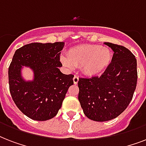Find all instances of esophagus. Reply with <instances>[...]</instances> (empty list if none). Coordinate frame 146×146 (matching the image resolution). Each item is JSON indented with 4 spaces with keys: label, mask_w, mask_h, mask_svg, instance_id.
Listing matches in <instances>:
<instances>
[{
    "label": "esophagus",
    "mask_w": 146,
    "mask_h": 146,
    "mask_svg": "<svg viewBox=\"0 0 146 146\" xmlns=\"http://www.w3.org/2000/svg\"><path fill=\"white\" fill-rule=\"evenodd\" d=\"M78 82H79V77H78L77 76H74V77H73V82H74V84H77Z\"/></svg>",
    "instance_id": "esophagus-1"
}]
</instances>
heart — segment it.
I'll list each match as a JSON object with an SVG mask.
<instances>
[{
	"label": "heart",
	"mask_w": 146,
	"mask_h": 146,
	"mask_svg": "<svg viewBox=\"0 0 146 146\" xmlns=\"http://www.w3.org/2000/svg\"><path fill=\"white\" fill-rule=\"evenodd\" d=\"M68 57H62L61 61L69 69L82 66V71L88 76H98L104 73L110 66L113 54L105 47L83 44L71 49Z\"/></svg>",
	"instance_id": "1"
}]
</instances>
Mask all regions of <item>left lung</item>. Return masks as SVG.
Masks as SVG:
<instances>
[{
	"label": "left lung",
	"instance_id": "left-lung-1",
	"mask_svg": "<svg viewBox=\"0 0 146 146\" xmlns=\"http://www.w3.org/2000/svg\"><path fill=\"white\" fill-rule=\"evenodd\" d=\"M113 51L110 66L100 76L80 78L78 99L85 115L103 122L122 113L131 102L137 83V63L127 48L105 42Z\"/></svg>",
	"mask_w": 146,
	"mask_h": 146
}]
</instances>
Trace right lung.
<instances>
[{
    "label": "right lung",
    "instance_id": "add662e5",
    "mask_svg": "<svg viewBox=\"0 0 146 146\" xmlns=\"http://www.w3.org/2000/svg\"><path fill=\"white\" fill-rule=\"evenodd\" d=\"M64 42L30 43L17 49L8 70L10 92L17 108L28 117L44 121L57 115L69 87L73 84L72 74L60 71V50ZM29 66L34 80L25 81L21 69Z\"/></svg>",
    "mask_w": 146,
    "mask_h": 146
}]
</instances>
